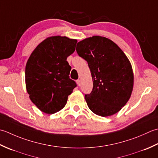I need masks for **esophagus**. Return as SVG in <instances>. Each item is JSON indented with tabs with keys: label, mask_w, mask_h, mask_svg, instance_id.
<instances>
[{
	"label": "esophagus",
	"mask_w": 158,
	"mask_h": 158,
	"mask_svg": "<svg viewBox=\"0 0 158 158\" xmlns=\"http://www.w3.org/2000/svg\"><path fill=\"white\" fill-rule=\"evenodd\" d=\"M76 83H77V85H78V86H80V80H77Z\"/></svg>",
	"instance_id": "obj_1"
}]
</instances>
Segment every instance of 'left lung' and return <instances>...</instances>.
<instances>
[{"label": "left lung", "mask_w": 158, "mask_h": 158, "mask_svg": "<svg viewBox=\"0 0 158 158\" xmlns=\"http://www.w3.org/2000/svg\"><path fill=\"white\" fill-rule=\"evenodd\" d=\"M76 52L87 61L93 87L85 98L88 107L101 117L119 111L130 98L134 74L130 60L113 41L101 36L77 44Z\"/></svg>", "instance_id": "1"}]
</instances>
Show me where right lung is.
<instances>
[{
    "mask_svg": "<svg viewBox=\"0 0 158 158\" xmlns=\"http://www.w3.org/2000/svg\"><path fill=\"white\" fill-rule=\"evenodd\" d=\"M76 40L48 37L33 50L25 69L26 87L32 102L46 114L65 106L76 83L69 78L72 67L67 58L75 51Z\"/></svg>",
    "mask_w": 158,
    "mask_h": 158,
    "instance_id": "obj_1",
    "label": "right lung"
}]
</instances>
